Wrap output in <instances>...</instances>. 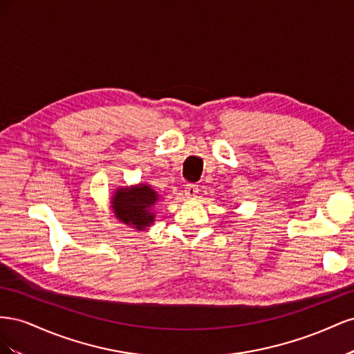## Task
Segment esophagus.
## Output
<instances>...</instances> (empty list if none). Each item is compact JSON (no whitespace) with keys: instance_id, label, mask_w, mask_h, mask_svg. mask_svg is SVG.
Segmentation results:
<instances>
[{"instance_id":"esophagus-1","label":"esophagus","mask_w":354,"mask_h":354,"mask_svg":"<svg viewBox=\"0 0 354 354\" xmlns=\"http://www.w3.org/2000/svg\"><path fill=\"white\" fill-rule=\"evenodd\" d=\"M198 194H199L198 185H186V187H185V195H186V198L194 199V198H196Z\"/></svg>"}]
</instances>
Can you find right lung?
<instances>
[{
    "label": "right lung",
    "mask_w": 354,
    "mask_h": 354,
    "mask_svg": "<svg viewBox=\"0 0 354 354\" xmlns=\"http://www.w3.org/2000/svg\"><path fill=\"white\" fill-rule=\"evenodd\" d=\"M160 195L147 183L116 187L111 196V209L118 221L146 232L155 221V205Z\"/></svg>",
    "instance_id": "right-lung-1"
}]
</instances>
